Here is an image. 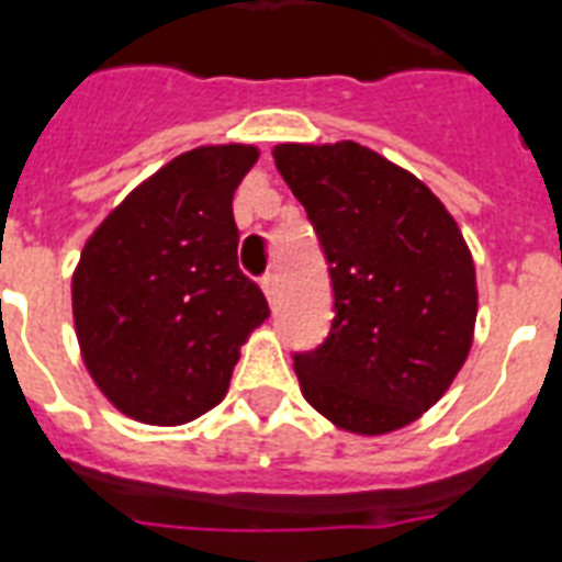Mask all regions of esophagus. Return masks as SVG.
I'll list each match as a JSON object with an SVG mask.
<instances>
[{
    "label": "esophagus",
    "instance_id": "1",
    "mask_svg": "<svg viewBox=\"0 0 562 562\" xmlns=\"http://www.w3.org/2000/svg\"><path fill=\"white\" fill-rule=\"evenodd\" d=\"M259 285H262V291H266L268 300H277V289H280V280H277V273H266L262 280H259Z\"/></svg>",
    "mask_w": 562,
    "mask_h": 562
}]
</instances>
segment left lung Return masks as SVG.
I'll return each mask as SVG.
<instances>
[{"instance_id": "left-lung-1", "label": "left lung", "mask_w": 562, "mask_h": 562, "mask_svg": "<svg viewBox=\"0 0 562 562\" xmlns=\"http://www.w3.org/2000/svg\"><path fill=\"white\" fill-rule=\"evenodd\" d=\"M273 161L305 207L335 294L326 340L294 352L305 401L349 432L398 430L445 395L471 352V250L413 172L360 144H282Z\"/></svg>"}]
</instances>
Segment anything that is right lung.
<instances>
[{"label": "right lung", "instance_id": "obj_1", "mask_svg": "<svg viewBox=\"0 0 562 562\" xmlns=\"http://www.w3.org/2000/svg\"><path fill=\"white\" fill-rule=\"evenodd\" d=\"M257 149L199 147L126 195L86 241L71 282L94 384L144 424L216 407L268 300L236 257L234 193Z\"/></svg>", "mask_w": 562, "mask_h": 562}]
</instances>
